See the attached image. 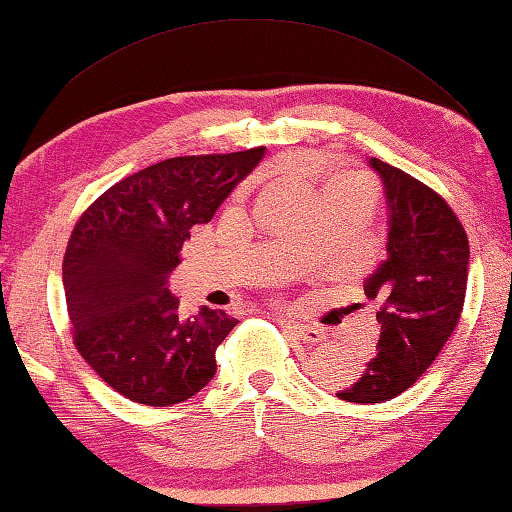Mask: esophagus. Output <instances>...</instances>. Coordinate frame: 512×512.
<instances>
[{
  "mask_svg": "<svg viewBox=\"0 0 512 512\" xmlns=\"http://www.w3.org/2000/svg\"><path fill=\"white\" fill-rule=\"evenodd\" d=\"M284 324L291 329V333L297 340L306 342V345H318V342H322V338H324L322 329L309 327V324H300V322H291V320H284Z\"/></svg>",
  "mask_w": 512,
  "mask_h": 512,
  "instance_id": "obj_1",
  "label": "esophagus"
}]
</instances>
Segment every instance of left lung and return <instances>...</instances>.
<instances>
[{"label":"left lung","instance_id":"obj_1","mask_svg":"<svg viewBox=\"0 0 512 512\" xmlns=\"http://www.w3.org/2000/svg\"><path fill=\"white\" fill-rule=\"evenodd\" d=\"M385 185L387 259L365 280L380 338L349 403H383L412 387L459 324L470 248L459 217L439 192L398 167L369 159Z\"/></svg>","mask_w":512,"mask_h":512}]
</instances>
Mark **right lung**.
<instances>
[{"label":"right lung","mask_w":512,"mask_h":512,"mask_svg":"<svg viewBox=\"0 0 512 512\" xmlns=\"http://www.w3.org/2000/svg\"><path fill=\"white\" fill-rule=\"evenodd\" d=\"M264 152L150 165L102 192L73 226L62 262L73 345L129 401L183 403L215 376V351L239 320L208 306L185 318L167 277L190 230L208 224Z\"/></svg>","instance_id":"obj_1"}]
</instances>
